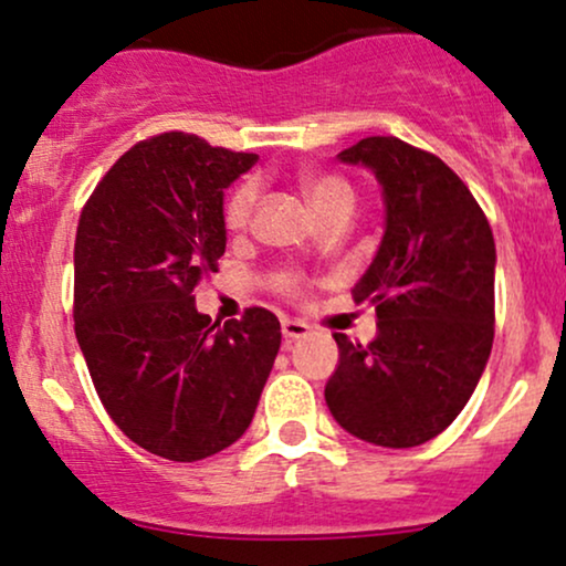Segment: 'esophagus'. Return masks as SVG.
<instances>
[{"mask_svg": "<svg viewBox=\"0 0 566 566\" xmlns=\"http://www.w3.org/2000/svg\"><path fill=\"white\" fill-rule=\"evenodd\" d=\"M282 335H284V343H287V346H292V343L301 340V337L308 335V324L297 322V319H284L282 322Z\"/></svg>", "mask_w": 566, "mask_h": 566, "instance_id": "1", "label": "esophagus"}]
</instances>
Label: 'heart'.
Masks as SVG:
<instances>
[{
  "instance_id": "heart-1",
  "label": "heart",
  "mask_w": 566,
  "mask_h": 566,
  "mask_svg": "<svg viewBox=\"0 0 566 566\" xmlns=\"http://www.w3.org/2000/svg\"><path fill=\"white\" fill-rule=\"evenodd\" d=\"M303 188L319 216H327L335 207L354 205V191H350V186L343 178H337V175H305ZM258 191H261V188H258V180L252 178H247L242 184L231 188V193L226 197L223 205V220L229 229H244V226L250 223L258 205ZM271 284H274L282 295L295 297L303 287V279L301 274H295V271L279 269L271 274Z\"/></svg>"
}]
</instances>
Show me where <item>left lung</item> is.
<instances>
[{
    "label": "left lung",
    "instance_id": "1",
    "mask_svg": "<svg viewBox=\"0 0 566 566\" xmlns=\"http://www.w3.org/2000/svg\"><path fill=\"white\" fill-rule=\"evenodd\" d=\"M375 172L386 199L378 255L354 287L378 337L335 333L324 388L333 418L378 447L439 437L471 399L495 337V239L469 186L437 154L373 135L337 154Z\"/></svg>",
    "mask_w": 566,
    "mask_h": 566
}]
</instances>
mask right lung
<instances>
[{"label":"right lung","instance_id":"right-lung-1","mask_svg":"<svg viewBox=\"0 0 566 566\" xmlns=\"http://www.w3.org/2000/svg\"><path fill=\"white\" fill-rule=\"evenodd\" d=\"M258 154L161 133L135 143L84 201L74 329L103 407L143 450L193 463L250 426L282 327L271 311L212 324L193 305L226 252L223 188Z\"/></svg>","mask_w":566,"mask_h":566}]
</instances>
